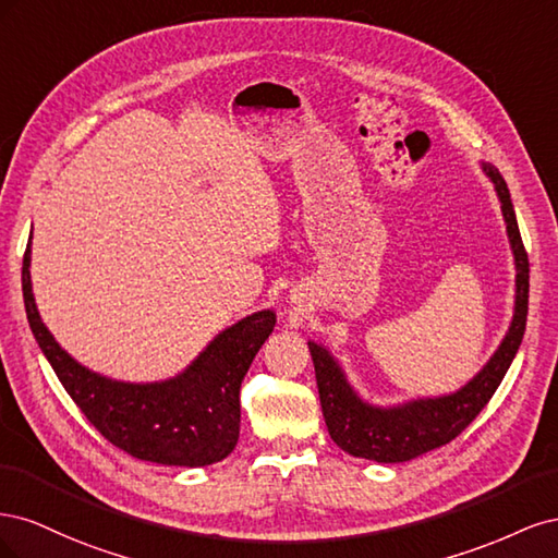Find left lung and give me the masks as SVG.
<instances>
[{
    "instance_id": "obj_1",
    "label": "left lung",
    "mask_w": 558,
    "mask_h": 558,
    "mask_svg": "<svg viewBox=\"0 0 558 558\" xmlns=\"http://www.w3.org/2000/svg\"><path fill=\"white\" fill-rule=\"evenodd\" d=\"M482 170L496 185L514 253L517 300L512 326L492 361L461 391L442 398L412 400L388 410L363 402L353 393V388L344 379L342 367L337 365L330 353L324 347L310 342L320 410H324L328 433L332 442L351 456L377 463H402L451 442L486 408V402L492 400L505 373L510 369V363L514 361L529 316V253L521 242L508 183H505L494 165L484 162Z\"/></svg>"
}]
</instances>
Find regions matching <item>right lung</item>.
<instances>
[{"mask_svg": "<svg viewBox=\"0 0 558 558\" xmlns=\"http://www.w3.org/2000/svg\"><path fill=\"white\" fill-rule=\"evenodd\" d=\"M23 298L29 328L64 391L113 447L150 463L197 468L223 461L238 445L242 379L277 324L275 312H256L223 330L174 379L125 384L78 365L48 332L32 295L29 242Z\"/></svg>", "mask_w": 558, "mask_h": 558, "instance_id": "add662e5", "label": "right lung"}]
</instances>
